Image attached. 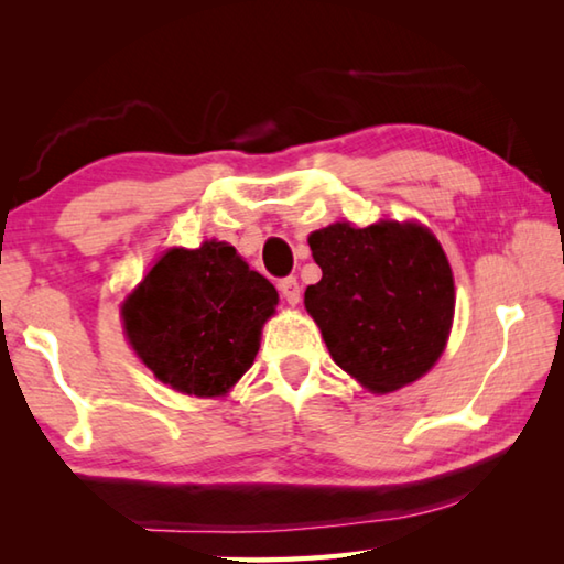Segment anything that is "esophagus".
I'll return each instance as SVG.
<instances>
[{
  "instance_id": "1",
  "label": "esophagus",
  "mask_w": 564,
  "mask_h": 564,
  "mask_svg": "<svg viewBox=\"0 0 564 564\" xmlns=\"http://www.w3.org/2000/svg\"><path fill=\"white\" fill-rule=\"evenodd\" d=\"M279 291H281V299L285 303L295 305L301 301V285H299V281L293 279V275H285V279L279 281Z\"/></svg>"
}]
</instances>
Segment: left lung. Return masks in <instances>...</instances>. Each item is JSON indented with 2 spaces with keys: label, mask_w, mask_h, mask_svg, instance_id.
<instances>
[{
  "label": "left lung",
  "mask_w": 564,
  "mask_h": 564,
  "mask_svg": "<svg viewBox=\"0 0 564 564\" xmlns=\"http://www.w3.org/2000/svg\"><path fill=\"white\" fill-rule=\"evenodd\" d=\"M323 279L305 289L333 360L373 393L433 368L455 311L453 271L437 238L417 224H333L311 234Z\"/></svg>",
  "instance_id": "obj_1"
}]
</instances>
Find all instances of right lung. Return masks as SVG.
I'll list each match as a JSON object with an SVG mask.
<instances>
[{
    "instance_id": "right-lung-1",
    "label": "right lung",
    "mask_w": 564,
    "mask_h": 564,
    "mask_svg": "<svg viewBox=\"0 0 564 564\" xmlns=\"http://www.w3.org/2000/svg\"><path fill=\"white\" fill-rule=\"evenodd\" d=\"M279 303L234 246L171 248L123 303V328L154 376L188 395H224L259 352Z\"/></svg>"
}]
</instances>
